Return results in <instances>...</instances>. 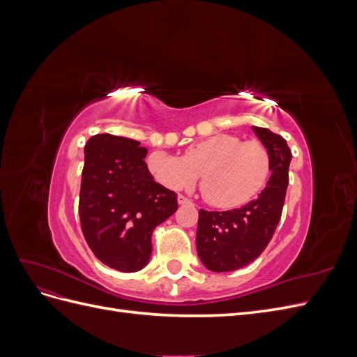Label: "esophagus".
I'll return each instance as SVG.
<instances>
[{"label": "esophagus", "mask_w": 357, "mask_h": 357, "mask_svg": "<svg viewBox=\"0 0 357 357\" xmlns=\"http://www.w3.org/2000/svg\"><path fill=\"white\" fill-rule=\"evenodd\" d=\"M192 201L189 198H186L185 195H178V204L180 205H185V204H190Z\"/></svg>", "instance_id": "1"}]
</instances>
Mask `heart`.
I'll return each instance as SVG.
<instances>
[{
    "mask_svg": "<svg viewBox=\"0 0 357 357\" xmlns=\"http://www.w3.org/2000/svg\"><path fill=\"white\" fill-rule=\"evenodd\" d=\"M147 164L162 185L171 189L190 188L202 174V197L218 208H236L252 201L271 171V158L262 143L229 134L190 144L183 158L155 152Z\"/></svg>",
    "mask_w": 357,
    "mask_h": 357,
    "instance_id": "1",
    "label": "heart"
}]
</instances>
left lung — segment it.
I'll return each mask as SVG.
<instances>
[{"mask_svg":"<svg viewBox=\"0 0 357 357\" xmlns=\"http://www.w3.org/2000/svg\"><path fill=\"white\" fill-rule=\"evenodd\" d=\"M271 158V177L256 199L228 211L199 210L197 250L210 271H235L261 256L282 219L291 152L286 139L253 126Z\"/></svg>","mask_w":357,"mask_h":357,"instance_id":"8db88e82","label":"left lung"}]
</instances>
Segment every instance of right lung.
Returning a JSON list of instances; mask_svg holds the SVG:
<instances>
[{
    "instance_id": "1",
    "label": "right lung",
    "mask_w": 357,
    "mask_h": 357,
    "mask_svg": "<svg viewBox=\"0 0 357 357\" xmlns=\"http://www.w3.org/2000/svg\"><path fill=\"white\" fill-rule=\"evenodd\" d=\"M147 150L131 138L96 134L84 146L79 215L100 261L123 273L147 265L152 234L178 208L177 193L153 180Z\"/></svg>"
}]
</instances>
